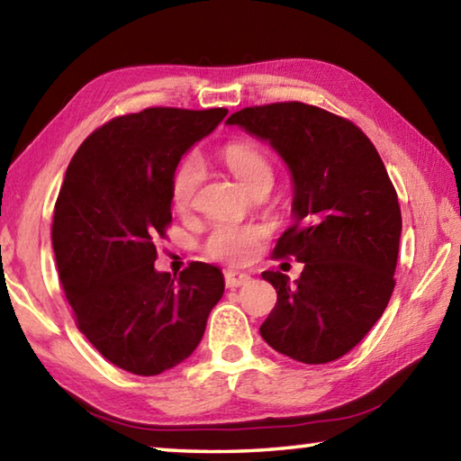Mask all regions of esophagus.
<instances>
[{
    "mask_svg": "<svg viewBox=\"0 0 461 461\" xmlns=\"http://www.w3.org/2000/svg\"><path fill=\"white\" fill-rule=\"evenodd\" d=\"M249 276L248 272H240V270H225V285H228V288H238L241 285L249 283Z\"/></svg>",
    "mask_w": 461,
    "mask_h": 461,
    "instance_id": "obj_1",
    "label": "esophagus"
}]
</instances>
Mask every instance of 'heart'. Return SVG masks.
<instances>
[{
	"label": "heart",
	"mask_w": 461,
	"mask_h": 461,
	"mask_svg": "<svg viewBox=\"0 0 461 461\" xmlns=\"http://www.w3.org/2000/svg\"><path fill=\"white\" fill-rule=\"evenodd\" d=\"M223 160L238 181L246 186L258 181L264 175H272L270 162L258 148L246 142H231L223 148ZM203 167L201 160L189 156L175 170L173 185H170V197L176 212H189L197 197L201 185ZM264 238V231L258 225L221 221L217 223L207 238V252L212 258L225 260L231 264H246L254 258L256 249Z\"/></svg>",
	"instance_id": "heart-1"
}]
</instances>
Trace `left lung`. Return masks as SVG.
Instances as JSON below:
<instances>
[{"label": "left lung", "mask_w": 461, "mask_h": 461, "mask_svg": "<svg viewBox=\"0 0 461 461\" xmlns=\"http://www.w3.org/2000/svg\"><path fill=\"white\" fill-rule=\"evenodd\" d=\"M225 123L270 144L293 183V228L275 254L305 267L294 283L262 272L278 299L260 335L296 362L338 360L372 330L394 288L402 220L384 162L352 122L299 101L246 107Z\"/></svg>", "instance_id": "8db88e82"}]
</instances>
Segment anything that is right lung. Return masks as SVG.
Instances as JSON below:
<instances>
[{
	"instance_id": "add662e5",
	"label": "right lung",
	"mask_w": 461,
	"mask_h": 461,
	"mask_svg": "<svg viewBox=\"0 0 461 461\" xmlns=\"http://www.w3.org/2000/svg\"><path fill=\"white\" fill-rule=\"evenodd\" d=\"M228 109L150 107L93 131L73 156L52 220L60 285L79 331L138 376L185 362L223 294L217 267L193 262L178 278L154 268V241L173 221L170 185L183 156Z\"/></svg>"
}]
</instances>
